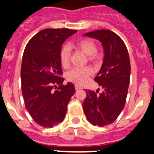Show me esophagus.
Segmentation results:
<instances>
[{"instance_id": "obj_1", "label": "esophagus", "mask_w": 154, "mask_h": 154, "mask_svg": "<svg viewBox=\"0 0 154 154\" xmlns=\"http://www.w3.org/2000/svg\"><path fill=\"white\" fill-rule=\"evenodd\" d=\"M75 88L76 90H78V89H82V87L80 86V85H75Z\"/></svg>"}]
</instances>
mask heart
Masks as SVG:
<instances>
[{"label": "heart", "mask_w": 154, "mask_h": 154, "mask_svg": "<svg viewBox=\"0 0 154 154\" xmlns=\"http://www.w3.org/2000/svg\"><path fill=\"white\" fill-rule=\"evenodd\" d=\"M77 47L82 50L89 58L93 60L96 58V52L97 51V46L92 41L89 39H82L76 43ZM70 48L67 45L62 47L60 51V62L64 67H66L69 63L70 58ZM92 73V69L90 67H74L66 73V78L69 81L73 82L77 84L84 83L87 78Z\"/></svg>", "instance_id": "b5f03b06"}]
</instances>
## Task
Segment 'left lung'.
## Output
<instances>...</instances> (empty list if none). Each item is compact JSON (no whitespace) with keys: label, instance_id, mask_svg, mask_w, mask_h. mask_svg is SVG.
Returning <instances> with one entry per match:
<instances>
[{"label":"left lung","instance_id":"1","mask_svg":"<svg viewBox=\"0 0 154 154\" xmlns=\"http://www.w3.org/2000/svg\"><path fill=\"white\" fill-rule=\"evenodd\" d=\"M85 35L100 41L104 48L103 65L94 79L103 92L85 90L82 104L89 123L103 127L112 124L124 108L130 79V57L123 41L113 31L97 30Z\"/></svg>","mask_w":154,"mask_h":154}]
</instances>
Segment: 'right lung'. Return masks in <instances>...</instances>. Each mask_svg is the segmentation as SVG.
Returning <instances> with one entry per match:
<instances>
[{
	"label": "right lung",
	"instance_id": "add662e5",
	"mask_svg": "<svg viewBox=\"0 0 154 154\" xmlns=\"http://www.w3.org/2000/svg\"><path fill=\"white\" fill-rule=\"evenodd\" d=\"M76 30L46 28L28 42L22 57L21 90L25 108L37 124L51 128L64 120L75 92L72 83L63 85L60 62L62 45Z\"/></svg>",
	"mask_w": 154,
	"mask_h": 154
}]
</instances>
